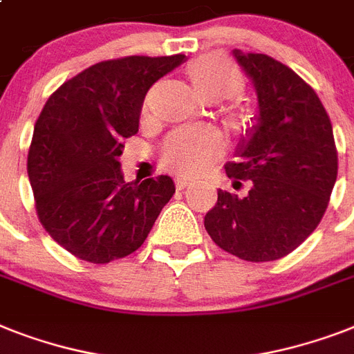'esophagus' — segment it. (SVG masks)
Wrapping results in <instances>:
<instances>
[{
	"label": "esophagus",
	"mask_w": 354,
	"mask_h": 354,
	"mask_svg": "<svg viewBox=\"0 0 354 354\" xmlns=\"http://www.w3.org/2000/svg\"><path fill=\"white\" fill-rule=\"evenodd\" d=\"M189 183H191V178H176V189H180V191L185 189Z\"/></svg>",
	"instance_id": "obj_1"
}]
</instances>
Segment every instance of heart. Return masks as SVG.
I'll list each match as a JSON object with an SVG mask.
<instances>
[{"label": "heart", "instance_id": "obj_1", "mask_svg": "<svg viewBox=\"0 0 354 354\" xmlns=\"http://www.w3.org/2000/svg\"><path fill=\"white\" fill-rule=\"evenodd\" d=\"M189 77L196 93L205 102L227 100L242 93L243 76L240 68L220 54H205L189 67ZM149 97L143 111H147ZM225 142L214 129H182L163 142L160 158L165 167L182 174L205 171L223 152Z\"/></svg>", "mask_w": 354, "mask_h": 354}]
</instances>
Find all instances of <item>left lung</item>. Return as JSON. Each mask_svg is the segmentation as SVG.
Returning a JSON list of instances; mask_svg holds the SVG:
<instances>
[{"label":"left lung","instance_id":"1","mask_svg":"<svg viewBox=\"0 0 354 354\" xmlns=\"http://www.w3.org/2000/svg\"><path fill=\"white\" fill-rule=\"evenodd\" d=\"M254 83L260 118L227 163L243 198L218 191L205 231L220 249L245 261H272L292 252L318 227L338 174L331 120L315 88L292 68L266 54L232 50Z\"/></svg>","mask_w":354,"mask_h":354}]
</instances>
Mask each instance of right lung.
<instances>
[{"label":"right lung","mask_w":354,"mask_h":354,"mask_svg":"<svg viewBox=\"0 0 354 354\" xmlns=\"http://www.w3.org/2000/svg\"><path fill=\"white\" fill-rule=\"evenodd\" d=\"M183 62V54L100 62L57 87L37 116L27 158L37 220L80 260L109 263L140 249L174 194L169 176L125 183L120 156L149 88Z\"/></svg>","instance_id":"obj_1"}]
</instances>
